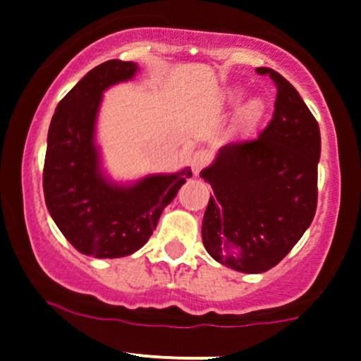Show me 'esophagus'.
Masks as SVG:
<instances>
[{"label":"esophagus","instance_id":"34e87169","mask_svg":"<svg viewBox=\"0 0 361 361\" xmlns=\"http://www.w3.org/2000/svg\"><path fill=\"white\" fill-rule=\"evenodd\" d=\"M209 161H211V155L207 154L206 150H199V152H195V154H193V157H192V171H193V174H199L200 173V169L202 168H206L207 164H209Z\"/></svg>","mask_w":361,"mask_h":361}]
</instances>
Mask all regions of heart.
<instances>
[{
  "label": "heart",
  "instance_id": "b5f03b06",
  "mask_svg": "<svg viewBox=\"0 0 361 361\" xmlns=\"http://www.w3.org/2000/svg\"><path fill=\"white\" fill-rule=\"evenodd\" d=\"M244 94L245 90L242 86H231V88L225 90V93H223V104H226L228 107H235V105L240 104ZM267 102L263 98L252 97L249 100H245L237 111V116H235V133H238L242 136H247L250 133L256 131L259 128V124L263 123L264 117H267Z\"/></svg>",
  "mask_w": 361,
  "mask_h": 361
}]
</instances>
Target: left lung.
<instances>
[{
  "label": "left lung",
  "mask_w": 361,
  "mask_h": 361,
  "mask_svg": "<svg viewBox=\"0 0 361 361\" xmlns=\"http://www.w3.org/2000/svg\"><path fill=\"white\" fill-rule=\"evenodd\" d=\"M276 86L273 119L257 140L226 143L200 171L212 187L204 247L235 271L263 273L289 254L313 221L320 128L298 90L268 67Z\"/></svg>",
  "instance_id": "left-lung-1"
}]
</instances>
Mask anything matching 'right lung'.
<instances>
[{
  "mask_svg": "<svg viewBox=\"0 0 361 361\" xmlns=\"http://www.w3.org/2000/svg\"><path fill=\"white\" fill-rule=\"evenodd\" d=\"M138 71V63L123 60L91 69L56 105L48 130L43 171L48 211L79 252L100 259L143 247L164 207L192 176L185 168L119 183L102 166L97 121L104 91L131 81Z\"/></svg>",
  "mask_w": 361,
  "mask_h": 361,
  "instance_id": "right-lung-1",
  "label": "right lung"
}]
</instances>
